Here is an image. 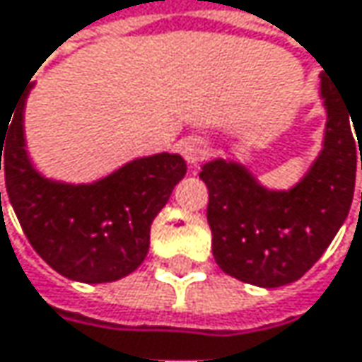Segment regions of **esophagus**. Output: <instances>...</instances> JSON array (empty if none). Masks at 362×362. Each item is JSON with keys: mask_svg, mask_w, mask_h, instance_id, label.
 Listing matches in <instances>:
<instances>
[{"mask_svg": "<svg viewBox=\"0 0 362 362\" xmlns=\"http://www.w3.org/2000/svg\"><path fill=\"white\" fill-rule=\"evenodd\" d=\"M180 153L182 157L186 159L188 165H199L205 157H207V145L197 139V136H190V139H184L180 143Z\"/></svg>", "mask_w": 362, "mask_h": 362, "instance_id": "1", "label": "esophagus"}]
</instances>
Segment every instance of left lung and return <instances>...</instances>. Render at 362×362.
<instances>
[{
	"label": "left lung",
	"mask_w": 362,
	"mask_h": 362,
	"mask_svg": "<svg viewBox=\"0 0 362 362\" xmlns=\"http://www.w3.org/2000/svg\"><path fill=\"white\" fill-rule=\"evenodd\" d=\"M319 97L325 107L321 151L290 188L265 186L236 159L203 163L199 176L209 188L211 248L223 274L259 288L292 284L319 261L346 221L358 165L362 170V107H352L323 74Z\"/></svg>",
	"instance_id": "left-lung-1"
}]
</instances>
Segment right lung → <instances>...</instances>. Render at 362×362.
<instances>
[{"label":"right lung","instance_id":"obj_1","mask_svg":"<svg viewBox=\"0 0 362 362\" xmlns=\"http://www.w3.org/2000/svg\"><path fill=\"white\" fill-rule=\"evenodd\" d=\"M0 126V170L18 221L33 248L59 276L105 284L130 276L148 252L151 223L186 176L178 153L136 157L93 182L45 176L30 159L24 134L26 99ZM1 205V192H0Z\"/></svg>","mask_w":362,"mask_h":362}]
</instances>
